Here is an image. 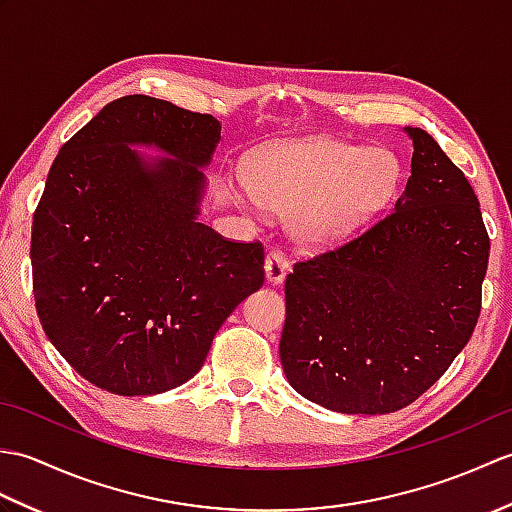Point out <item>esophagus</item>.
<instances>
[{"instance_id":"obj_1","label":"esophagus","mask_w":512,"mask_h":512,"mask_svg":"<svg viewBox=\"0 0 512 512\" xmlns=\"http://www.w3.org/2000/svg\"><path fill=\"white\" fill-rule=\"evenodd\" d=\"M264 268H266L268 284L270 286H279L281 281H284L286 275H288V259H286L284 253H279V250H270V253L266 255Z\"/></svg>"}]
</instances>
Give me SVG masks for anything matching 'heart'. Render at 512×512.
Masks as SVG:
<instances>
[{"label": "heart", "instance_id": "b5f03b06", "mask_svg": "<svg viewBox=\"0 0 512 512\" xmlns=\"http://www.w3.org/2000/svg\"><path fill=\"white\" fill-rule=\"evenodd\" d=\"M400 160L387 147L310 136L259 149L239 198L253 211L288 213V233L310 250L352 237L394 198Z\"/></svg>", "mask_w": 512, "mask_h": 512}]
</instances>
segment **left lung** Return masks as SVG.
I'll list each match as a JSON object with an SVG mask.
<instances>
[{
	"instance_id": "1",
	"label": "left lung",
	"mask_w": 512,
	"mask_h": 512,
	"mask_svg": "<svg viewBox=\"0 0 512 512\" xmlns=\"http://www.w3.org/2000/svg\"><path fill=\"white\" fill-rule=\"evenodd\" d=\"M411 176L385 220L286 277L279 356L290 387L339 413L411 405L469 343L491 242L464 173L402 127Z\"/></svg>"
}]
</instances>
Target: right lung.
Returning <instances> with one entry per match:
<instances>
[{
	"label": "right lung",
	"instance_id": "obj_1",
	"mask_svg": "<svg viewBox=\"0 0 512 512\" xmlns=\"http://www.w3.org/2000/svg\"><path fill=\"white\" fill-rule=\"evenodd\" d=\"M220 138L217 118L134 94L54 158L32 220V288L43 332L92 385L118 396L184 385L264 286L262 246L200 222Z\"/></svg>",
	"mask_w": 512,
	"mask_h": 512
}]
</instances>
